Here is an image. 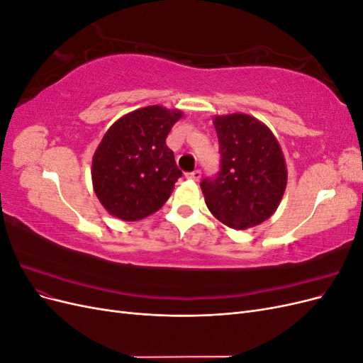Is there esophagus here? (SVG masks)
Wrapping results in <instances>:
<instances>
[{"mask_svg": "<svg viewBox=\"0 0 363 363\" xmlns=\"http://www.w3.org/2000/svg\"><path fill=\"white\" fill-rule=\"evenodd\" d=\"M186 179L194 180V182H199L201 179V171L200 169H195L192 172H188V174H186Z\"/></svg>", "mask_w": 363, "mask_h": 363, "instance_id": "34e87169", "label": "esophagus"}]
</instances>
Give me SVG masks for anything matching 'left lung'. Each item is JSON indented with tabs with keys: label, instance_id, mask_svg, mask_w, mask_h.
<instances>
[{
	"label": "left lung",
	"instance_id": "obj_1",
	"mask_svg": "<svg viewBox=\"0 0 363 363\" xmlns=\"http://www.w3.org/2000/svg\"><path fill=\"white\" fill-rule=\"evenodd\" d=\"M221 168L204 179L201 191L211 213L235 230L256 227L274 215L288 183V168L277 138L247 113L215 115Z\"/></svg>",
	"mask_w": 363,
	"mask_h": 363
}]
</instances>
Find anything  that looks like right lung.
<instances>
[{
  "label": "right lung",
  "mask_w": 363,
  "mask_h": 363,
  "mask_svg": "<svg viewBox=\"0 0 363 363\" xmlns=\"http://www.w3.org/2000/svg\"><path fill=\"white\" fill-rule=\"evenodd\" d=\"M179 108L147 106L108 127L92 157V186L106 211L123 221H139L167 203L182 171L167 147Z\"/></svg>",
  "instance_id": "add662e5"
}]
</instances>
